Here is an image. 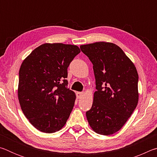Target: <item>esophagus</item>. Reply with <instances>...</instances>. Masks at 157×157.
<instances>
[{"instance_id": "1", "label": "esophagus", "mask_w": 157, "mask_h": 157, "mask_svg": "<svg viewBox=\"0 0 157 157\" xmlns=\"http://www.w3.org/2000/svg\"><path fill=\"white\" fill-rule=\"evenodd\" d=\"M76 95L78 98H81L84 95V93L83 92H77Z\"/></svg>"}]
</instances>
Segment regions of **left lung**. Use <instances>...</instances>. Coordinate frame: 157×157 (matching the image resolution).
Masks as SVG:
<instances>
[{"instance_id": "8db88e82", "label": "left lung", "mask_w": 157, "mask_h": 157, "mask_svg": "<svg viewBox=\"0 0 157 157\" xmlns=\"http://www.w3.org/2000/svg\"><path fill=\"white\" fill-rule=\"evenodd\" d=\"M80 49L93 63L95 89L87 121L97 134L108 136L119 131L139 102V75L120 47L100 41L82 45Z\"/></svg>"}]
</instances>
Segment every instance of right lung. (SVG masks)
<instances>
[{
	"mask_svg": "<svg viewBox=\"0 0 157 157\" xmlns=\"http://www.w3.org/2000/svg\"><path fill=\"white\" fill-rule=\"evenodd\" d=\"M80 49L75 45L44 44L23 60L18 98L23 113L36 129L54 133L65 125L75 94L68 89L67 69Z\"/></svg>",
	"mask_w": 157,
	"mask_h": 157,
	"instance_id": "1",
	"label": "right lung"
}]
</instances>
